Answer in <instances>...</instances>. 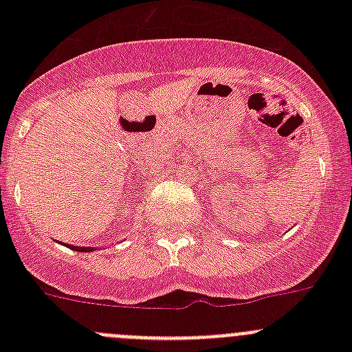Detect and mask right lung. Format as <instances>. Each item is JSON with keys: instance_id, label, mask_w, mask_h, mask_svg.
Instances as JSON below:
<instances>
[{"instance_id": "obj_1", "label": "right lung", "mask_w": 352, "mask_h": 352, "mask_svg": "<svg viewBox=\"0 0 352 352\" xmlns=\"http://www.w3.org/2000/svg\"><path fill=\"white\" fill-rule=\"evenodd\" d=\"M66 247H69L71 250H76V252H91L94 250V247H76V245H66Z\"/></svg>"}]
</instances>
